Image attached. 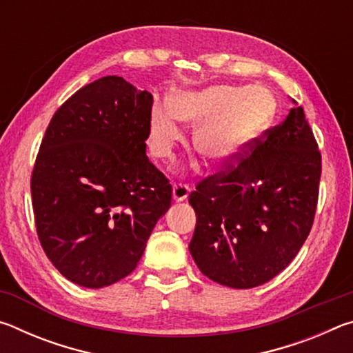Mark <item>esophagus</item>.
Instances as JSON below:
<instances>
[{
    "mask_svg": "<svg viewBox=\"0 0 353 353\" xmlns=\"http://www.w3.org/2000/svg\"><path fill=\"white\" fill-rule=\"evenodd\" d=\"M191 188L187 183H174L172 185V199L176 202H182L188 198Z\"/></svg>",
    "mask_w": 353,
    "mask_h": 353,
    "instance_id": "esophagus-1",
    "label": "esophagus"
}]
</instances>
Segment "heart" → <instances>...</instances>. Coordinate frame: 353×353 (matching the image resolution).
Segmentation results:
<instances>
[{"label":"heart","mask_w":353,"mask_h":353,"mask_svg":"<svg viewBox=\"0 0 353 353\" xmlns=\"http://www.w3.org/2000/svg\"><path fill=\"white\" fill-rule=\"evenodd\" d=\"M170 104L155 103L148 119L151 152L168 159L182 140L181 121L198 124L193 146L213 163L235 160L276 115V98L261 85H212L196 92H177Z\"/></svg>","instance_id":"heart-1"}]
</instances>
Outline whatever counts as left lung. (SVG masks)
<instances>
[{"mask_svg": "<svg viewBox=\"0 0 353 353\" xmlns=\"http://www.w3.org/2000/svg\"><path fill=\"white\" fill-rule=\"evenodd\" d=\"M249 151L236 166L204 179L188 199L196 212L191 256L204 276L236 290L270 282L301 250L322 170L318 143L297 105Z\"/></svg>", "mask_w": 353, "mask_h": 353, "instance_id": "1", "label": "left lung"}]
</instances>
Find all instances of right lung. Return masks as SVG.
<instances>
[{"instance_id": "right-lung-1", "label": "right lung", "mask_w": 353, "mask_h": 353, "mask_svg": "<svg viewBox=\"0 0 353 353\" xmlns=\"http://www.w3.org/2000/svg\"><path fill=\"white\" fill-rule=\"evenodd\" d=\"M152 94L118 76L77 90L51 118L31 194L41 248L65 279L104 288L137 268L172 188L146 155Z\"/></svg>"}]
</instances>
